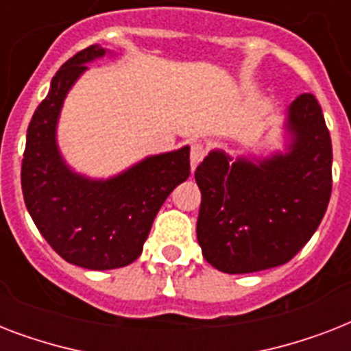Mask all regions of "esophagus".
<instances>
[{
    "mask_svg": "<svg viewBox=\"0 0 351 351\" xmlns=\"http://www.w3.org/2000/svg\"><path fill=\"white\" fill-rule=\"evenodd\" d=\"M206 147H204L202 143H193L191 145V151H189V158H191V165L195 167L197 164H200L206 156Z\"/></svg>",
    "mask_w": 351,
    "mask_h": 351,
    "instance_id": "1",
    "label": "esophagus"
}]
</instances>
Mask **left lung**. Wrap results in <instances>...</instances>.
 Listing matches in <instances>:
<instances>
[{
  "instance_id": "left-lung-1",
  "label": "left lung",
  "mask_w": 351,
  "mask_h": 351,
  "mask_svg": "<svg viewBox=\"0 0 351 351\" xmlns=\"http://www.w3.org/2000/svg\"><path fill=\"white\" fill-rule=\"evenodd\" d=\"M288 154L253 164L211 151L195 171L204 258L224 273L289 262L321 224L332 197V138L313 95L289 106Z\"/></svg>"
}]
</instances>
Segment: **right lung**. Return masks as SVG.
Returning <instances> with one entry per match:
<instances>
[{
    "label": "right lung",
    "mask_w": 351,
    "mask_h": 351,
    "mask_svg": "<svg viewBox=\"0 0 351 351\" xmlns=\"http://www.w3.org/2000/svg\"><path fill=\"white\" fill-rule=\"evenodd\" d=\"M106 54L90 45L63 63L29 123L21 162L25 206L58 255L87 269H114L136 261L153 220L189 176V147L140 162L111 180L74 175L56 147V121L65 95L87 62Z\"/></svg>",
    "instance_id": "obj_1"
}]
</instances>
